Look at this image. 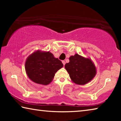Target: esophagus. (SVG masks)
I'll return each mask as SVG.
<instances>
[{
    "mask_svg": "<svg viewBox=\"0 0 121 121\" xmlns=\"http://www.w3.org/2000/svg\"><path fill=\"white\" fill-rule=\"evenodd\" d=\"M62 63H63V65H65V61H62Z\"/></svg>",
    "mask_w": 121,
    "mask_h": 121,
    "instance_id": "34e87169",
    "label": "esophagus"
}]
</instances>
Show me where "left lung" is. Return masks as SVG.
Wrapping results in <instances>:
<instances>
[{
  "label": "left lung",
  "instance_id": "obj_1",
  "mask_svg": "<svg viewBox=\"0 0 121 121\" xmlns=\"http://www.w3.org/2000/svg\"><path fill=\"white\" fill-rule=\"evenodd\" d=\"M65 67L73 82L78 85L89 83L97 73V69L91 59L78 54L70 56L69 62L66 63Z\"/></svg>",
  "mask_w": 121,
  "mask_h": 121
}]
</instances>
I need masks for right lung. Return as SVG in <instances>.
<instances>
[{"instance_id":"right-lung-1","label":"right lung","mask_w":121,"mask_h":121,"mask_svg":"<svg viewBox=\"0 0 121 121\" xmlns=\"http://www.w3.org/2000/svg\"><path fill=\"white\" fill-rule=\"evenodd\" d=\"M63 66L62 62L55 58L50 51L37 50L26 59L25 70L32 82L46 85L53 81L55 73Z\"/></svg>"}]
</instances>
